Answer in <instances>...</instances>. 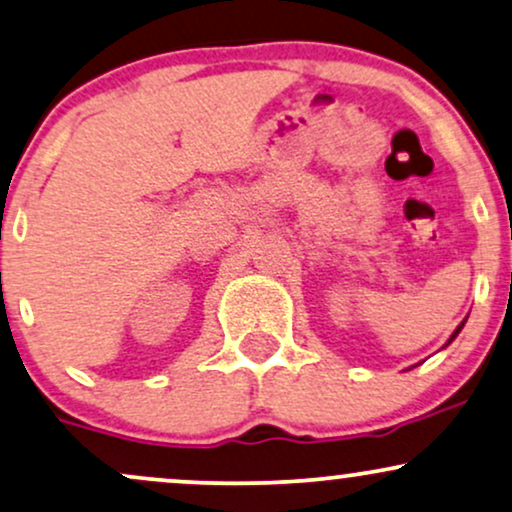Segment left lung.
Masks as SVG:
<instances>
[{
	"instance_id": "1",
	"label": "left lung",
	"mask_w": 512,
	"mask_h": 512,
	"mask_svg": "<svg viewBox=\"0 0 512 512\" xmlns=\"http://www.w3.org/2000/svg\"><path fill=\"white\" fill-rule=\"evenodd\" d=\"M463 324H465V322H463ZM463 324H460V326H458V329H455V331H453V336H451V341H453V338H455V336H458V334H460V329H463ZM451 341H448V343H451Z\"/></svg>"
}]
</instances>
